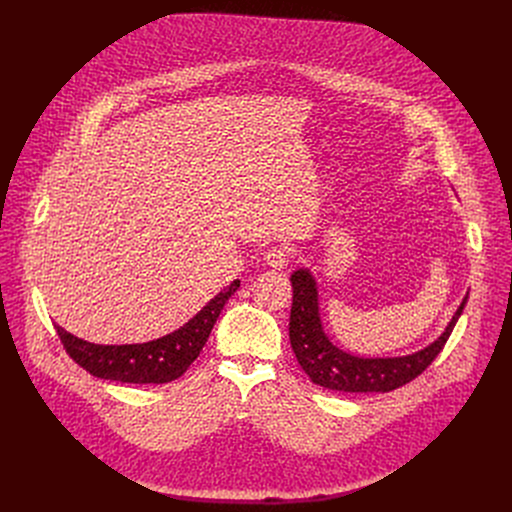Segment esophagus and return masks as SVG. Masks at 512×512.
I'll list each match as a JSON object with an SVG mask.
<instances>
[{"label": "esophagus", "instance_id": "34e87169", "mask_svg": "<svg viewBox=\"0 0 512 512\" xmlns=\"http://www.w3.org/2000/svg\"><path fill=\"white\" fill-rule=\"evenodd\" d=\"M265 263L275 269H285L289 263V251L285 247H271L265 253Z\"/></svg>", "mask_w": 512, "mask_h": 512}]
</instances>
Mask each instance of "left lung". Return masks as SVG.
Listing matches in <instances>:
<instances>
[{"instance_id":"1","label":"left lung","mask_w":512,"mask_h":512,"mask_svg":"<svg viewBox=\"0 0 512 512\" xmlns=\"http://www.w3.org/2000/svg\"><path fill=\"white\" fill-rule=\"evenodd\" d=\"M291 287L294 304L289 314V342L300 367L312 383L342 393H389L419 377L442 352L468 302L466 296L446 330L429 346L405 356L364 358L338 348L326 336L320 320L318 283L310 269L291 273Z\"/></svg>"}]
</instances>
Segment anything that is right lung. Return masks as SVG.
I'll return each mask as SVG.
<instances>
[{
    "instance_id": "obj_1",
    "label": "right lung",
    "mask_w": 512,
    "mask_h": 512,
    "mask_svg": "<svg viewBox=\"0 0 512 512\" xmlns=\"http://www.w3.org/2000/svg\"><path fill=\"white\" fill-rule=\"evenodd\" d=\"M239 285L241 281L235 279L184 326L143 344H95L72 336L58 324L56 332L70 358L97 379L135 385L170 383L180 379L198 358L216 318Z\"/></svg>"
}]
</instances>
